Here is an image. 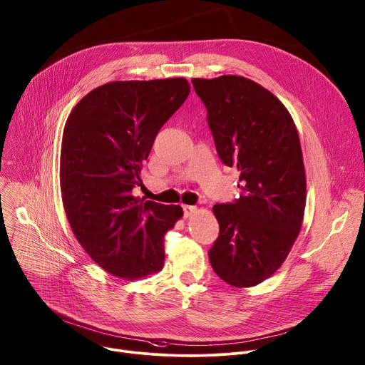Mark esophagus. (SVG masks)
<instances>
[{"mask_svg": "<svg viewBox=\"0 0 365 365\" xmlns=\"http://www.w3.org/2000/svg\"><path fill=\"white\" fill-rule=\"evenodd\" d=\"M196 210H197L196 206H183V216H185V217H189V216H192Z\"/></svg>", "mask_w": 365, "mask_h": 365, "instance_id": "obj_1", "label": "esophagus"}]
</instances>
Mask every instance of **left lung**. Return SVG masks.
Returning <instances> with one entry per match:
<instances>
[{"mask_svg":"<svg viewBox=\"0 0 365 365\" xmlns=\"http://www.w3.org/2000/svg\"><path fill=\"white\" fill-rule=\"evenodd\" d=\"M192 83L220 160L240 172L242 195L213 206L220 230L210 264L223 282L252 287L282 266L302 227L306 175L299 133L284 105L255 81L223 75Z\"/></svg>","mask_w":365,"mask_h":365,"instance_id":"1","label":"left lung"}]
</instances>
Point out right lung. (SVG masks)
Wrapping results in <instances>:
<instances>
[{"instance_id": "right-lung-1", "label": "right lung", "mask_w": 365, "mask_h": 365, "mask_svg": "<svg viewBox=\"0 0 365 365\" xmlns=\"http://www.w3.org/2000/svg\"><path fill=\"white\" fill-rule=\"evenodd\" d=\"M190 92L185 78L109 82L83 96L63 128L61 193L91 259L126 280L162 269L165 235L182 207L140 200V169L155 138Z\"/></svg>"}]
</instances>
